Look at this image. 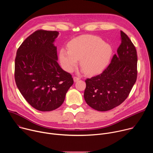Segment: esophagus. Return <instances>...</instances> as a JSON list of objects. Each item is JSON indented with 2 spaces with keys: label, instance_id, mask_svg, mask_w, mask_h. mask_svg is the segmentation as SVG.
I'll return each mask as SVG.
<instances>
[{
  "label": "esophagus",
  "instance_id": "obj_1",
  "mask_svg": "<svg viewBox=\"0 0 153 153\" xmlns=\"http://www.w3.org/2000/svg\"><path fill=\"white\" fill-rule=\"evenodd\" d=\"M73 79H74V82H77V81H78V80H80V78H79V77L74 76V77H73Z\"/></svg>",
  "mask_w": 153,
  "mask_h": 153
}]
</instances>
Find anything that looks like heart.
<instances>
[{"instance_id":"1","label":"heart","mask_w":153,"mask_h":153,"mask_svg":"<svg viewBox=\"0 0 153 153\" xmlns=\"http://www.w3.org/2000/svg\"><path fill=\"white\" fill-rule=\"evenodd\" d=\"M68 49L60 50L59 59L62 67L71 72L80 60L81 67L89 74L103 70L112 54L110 45L93 36H83L73 39L68 43Z\"/></svg>"}]
</instances>
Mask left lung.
<instances>
[{"mask_svg": "<svg viewBox=\"0 0 153 153\" xmlns=\"http://www.w3.org/2000/svg\"><path fill=\"white\" fill-rule=\"evenodd\" d=\"M121 43L117 54L100 74L86 79L84 99L90 107L106 111L120 105L129 96L137 76L136 49L128 36L120 31Z\"/></svg>", "mask_w": 153, "mask_h": 153, "instance_id": "left-lung-1", "label": "left lung"}]
</instances>
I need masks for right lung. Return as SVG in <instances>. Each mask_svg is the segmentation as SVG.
Masks as SVG:
<instances>
[{"label":"right lung","instance_id":"obj_1","mask_svg":"<svg viewBox=\"0 0 153 153\" xmlns=\"http://www.w3.org/2000/svg\"><path fill=\"white\" fill-rule=\"evenodd\" d=\"M59 32L39 30L17 49L15 59L16 85L27 102L36 110L50 111L60 106L73 84L69 73L57 63L53 44Z\"/></svg>","mask_w":153,"mask_h":153}]
</instances>
